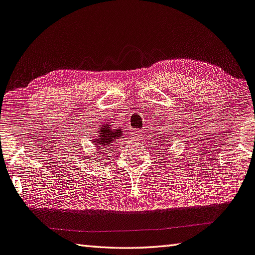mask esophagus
Returning a JSON list of instances; mask_svg holds the SVG:
<instances>
[{
  "label": "esophagus",
  "instance_id": "1",
  "mask_svg": "<svg viewBox=\"0 0 255 255\" xmlns=\"http://www.w3.org/2000/svg\"><path fill=\"white\" fill-rule=\"evenodd\" d=\"M132 135H133V137H135V138H136V137L138 138V137L140 136V131H135V132H132Z\"/></svg>",
  "mask_w": 255,
  "mask_h": 255
}]
</instances>
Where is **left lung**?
Segmentation results:
<instances>
[{"instance_id":"1","label":"left lung","mask_w":255,"mask_h":255,"mask_svg":"<svg viewBox=\"0 0 255 255\" xmlns=\"http://www.w3.org/2000/svg\"><path fill=\"white\" fill-rule=\"evenodd\" d=\"M167 139H168V138H166V137L163 138V137H161V138H160V142H161V143H163V142L166 143V142H167V141H166ZM157 145H159V143H157Z\"/></svg>"}]
</instances>
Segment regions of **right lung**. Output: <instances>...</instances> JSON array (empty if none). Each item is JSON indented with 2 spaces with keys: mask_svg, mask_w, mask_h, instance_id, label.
Returning a JSON list of instances; mask_svg holds the SVG:
<instances>
[{
  "mask_svg": "<svg viewBox=\"0 0 255 255\" xmlns=\"http://www.w3.org/2000/svg\"><path fill=\"white\" fill-rule=\"evenodd\" d=\"M123 132L124 131H122V129H115L110 124H105L103 126H100L97 136L92 139L97 154L100 156L107 154L110 146H114V141L122 138Z\"/></svg>",
  "mask_w": 255,
  "mask_h": 255,
  "instance_id": "obj_1",
  "label": "right lung"
}]
</instances>
